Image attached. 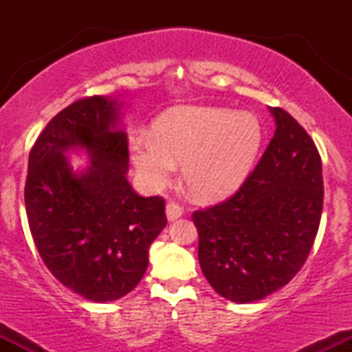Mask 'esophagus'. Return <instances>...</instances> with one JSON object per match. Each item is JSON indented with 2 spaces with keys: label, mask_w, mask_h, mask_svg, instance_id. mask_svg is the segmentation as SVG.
I'll list each match as a JSON object with an SVG mask.
<instances>
[{
  "label": "esophagus",
  "mask_w": 352,
  "mask_h": 352,
  "mask_svg": "<svg viewBox=\"0 0 352 352\" xmlns=\"http://www.w3.org/2000/svg\"><path fill=\"white\" fill-rule=\"evenodd\" d=\"M165 212H167V220L168 221L177 220V218H180L182 215H184V208H182L179 204H175V201H168Z\"/></svg>",
  "instance_id": "esophagus-1"
}]
</instances>
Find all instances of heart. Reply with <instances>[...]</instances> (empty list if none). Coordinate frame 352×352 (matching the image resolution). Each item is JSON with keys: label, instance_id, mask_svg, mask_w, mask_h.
Wrapping results in <instances>:
<instances>
[{"label": "heart", "instance_id": "b5f03b06", "mask_svg": "<svg viewBox=\"0 0 352 352\" xmlns=\"http://www.w3.org/2000/svg\"><path fill=\"white\" fill-rule=\"evenodd\" d=\"M263 144V127L250 112L184 106L157 119L151 132L131 137L137 175L151 190L165 187L182 164L195 199H227L243 185Z\"/></svg>", "mask_w": 352, "mask_h": 352}]
</instances>
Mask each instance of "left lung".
<instances>
[{
    "mask_svg": "<svg viewBox=\"0 0 352 352\" xmlns=\"http://www.w3.org/2000/svg\"><path fill=\"white\" fill-rule=\"evenodd\" d=\"M276 131L240 190L193 213L199 261L212 288L233 302L263 300L293 280L322 212L321 157L286 111L270 107Z\"/></svg>",
    "mask_w": 352,
    "mask_h": 352,
    "instance_id": "left-lung-1",
    "label": "left lung"
}]
</instances>
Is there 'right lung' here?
<instances>
[{
	"label": "right lung",
	"mask_w": 352,
	"mask_h": 352,
	"mask_svg": "<svg viewBox=\"0 0 352 352\" xmlns=\"http://www.w3.org/2000/svg\"><path fill=\"white\" fill-rule=\"evenodd\" d=\"M124 102L94 96L52 117L30 152L24 204L44 265L91 301L131 293L148 266V248L167 225L160 197H140L127 180ZM71 153L89 162L76 169Z\"/></svg>",
	"instance_id": "1"
}]
</instances>
